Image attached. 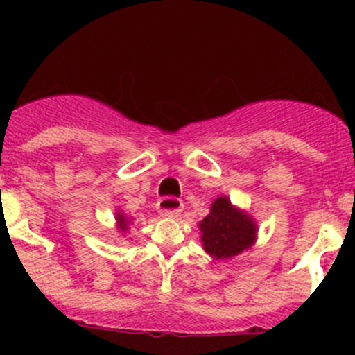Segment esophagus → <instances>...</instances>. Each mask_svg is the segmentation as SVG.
<instances>
[{"label":"esophagus","instance_id":"esophagus-1","mask_svg":"<svg viewBox=\"0 0 355 355\" xmlns=\"http://www.w3.org/2000/svg\"><path fill=\"white\" fill-rule=\"evenodd\" d=\"M184 204L177 198H163L157 200V213L164 218H175L182 213Z\"/></svg>","mask_w":355,"mask_h":355}]
</instances>
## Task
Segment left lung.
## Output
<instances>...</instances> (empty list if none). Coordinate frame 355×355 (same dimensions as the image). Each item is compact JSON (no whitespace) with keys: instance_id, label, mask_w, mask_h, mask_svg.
Listing matches in <instances>:
<instances>
[{"instance_id":"obj_1","label":"left lung","mask_w":355,"mask_h":355,"mask_svg":"<svg viewBox=\"0 0 355 355\" xmlns=\"http://www.w3.org/2000/svg\"><path fill=\"white\" fill-rule=\"evenodd\" d=\"M202 247L214 259H230L256 242L257 225L250 214L239 209L227 196L214 199L209 214L199 223Z\"/></svg>"}]
</instances>
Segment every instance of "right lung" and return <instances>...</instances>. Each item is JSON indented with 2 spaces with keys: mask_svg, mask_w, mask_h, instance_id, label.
Masks as SVG:
<instances>
[{
  "mask_svg": "<svg viewBox=\"0 0 355 355\" xmlns=\"http://www.w3.org/2000/svg\"><path fill=\"white\" fill-rule=\"evenodd\" d=\"M114 220H116L118 230H120V232H127L128 230V225H130V221L125 218V214L121 213V211H116V218H114Z\"/></svg>",
  "mask_w": 355,
  "mask_h": 355,
  "instance_id": "1",
  "label": "right lung"
}]
</instances>
